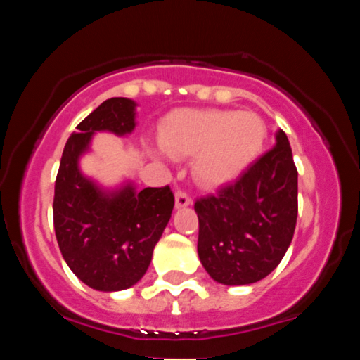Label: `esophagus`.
I'll use <instances>...</instances> for the list:
<instances>
[{"instance_id":"obj_1","label":"esophagus","mask_w":360,"mask_h":360,"mask_svg":"<svg viewBox=\"0 0 360 360\" xmlns=\"http://www.w3.org/2000/svg\"><path fill=\"white\" fill-rule=\"evenodd\" d=\"M191 205V196L186 191H177L176 193V206L177 208H184V206Z\"/></svg>"}]
</instances>
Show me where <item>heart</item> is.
I'll return each instance as SVG.
<instances>
[{
	"label": "heart",
	"instance_id": "obj_1",
	"mask_svg": "<svg viewBox=\"0 0 360 360\" xmlns=\"http://www.w3.org/2000/svg\"><path fill=\"white\" fill-rule=\"evenodd\" d=\"M159 140L167 155H194V179L217 188L254 162L266 140V125L250 111L183 110L164 122Z\"/></svg>",
	"mask_w": 360,
	"mask_h": 360
}]
</instances>
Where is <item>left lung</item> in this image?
Segmentation results:
<instances>
[{
	"label": "left lung",
	"instance_id": "obj_1",
	"mask_svg": "<svg viewBox=\"0 0 360 360\" xmlns=\"http://www.w3.org/2000/svg\"><path fill=\"white\" fill-rule=\"evenodd\" d=\"M198 255L217 283H257L278 267L298 218V171L283 130L276 146L232 184L194 203Z\"/></svg>",
	"mask_w": 360,
	"mask_h": 360
}]
</instances>
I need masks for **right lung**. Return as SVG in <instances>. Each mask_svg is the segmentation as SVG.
I'll return each instance as SVG.
<instances>
[{"label":"right lung","mask_w":360,"mask_h":360,"mask_svg":"<svg viewBox=\"0 0 360 360\" xmlns=\"http://www.w3.org/2000/svg\"><path fill=\"white\" fill-rule=\"evenodd\" d=\"M135 101L110 98L76 128L62 152L53 194V229L68 266L89 288L122 291L142 279L155 243L171 220L169 186L137 191L131 183L103 189L79 169L96 131L128 135L135 128Z\"/></svg>","instance_id":"obj_1"}]
</instances>
